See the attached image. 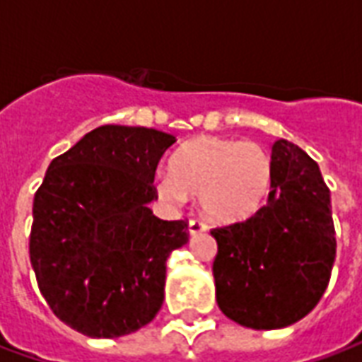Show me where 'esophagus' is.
I'll return each instance as SVG.
<instances>
[{
  "instance_id": "esophagus-1",
  "label": "esophagus",
  "mask_w": 362,
  "mask_h": 362,
  "mask_svg": "<svg viewBox=\"0 0 362 362\" xmlns=\"http://www.w3.org/2000/svg\"><path fill=\"white\" fill-rule=\"evenodd\" d=\"M188 230H189V235H192V236L202 235V233H205V230H207V225H205L204 221L192 219L188 223Z\"/></svg>"
}]
</instances>
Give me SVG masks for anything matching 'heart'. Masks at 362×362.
Segmentation results:
<instances>
[{"instance_id": "heart-1", "label": "heart", "mask_w": 362, "mask_h": 362, "mask_svg": "<svg viewBox=\"0 0 362 362\" xmlns=\"http://www.w3.org/2000/svg\"><path fill=\"white\" fill-rule=\"evenodd\" d=\"M170 170L155 176L158 196L174 205L197 196L202 211L219 223H238L262 211L275 180L272 151L240 137H197L174 153Z\"/></svg>"}]
</instances>
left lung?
<instances>
[{
    "mask_svg": "<svg viewBox=\"0 0 362 362\" xmlns=\"http://www.w3.org/2000/svg\"><path fill=\"white\" fill-rule=\"evenodd\" d=\"M273 192L254 217L213 228L217 304L252 329L291 326L318 304L335 259L329 189L298 145L279 139Z\"/></svg>",
    "mask_w": 362,
    "mask_h": 362,
    "instance_id": "obj_1",
    "label": "left lung"
}]
</instances>
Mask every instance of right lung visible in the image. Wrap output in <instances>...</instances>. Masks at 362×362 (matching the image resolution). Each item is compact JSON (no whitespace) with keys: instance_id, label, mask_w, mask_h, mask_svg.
<instances>
[{"instance_id":"add662e5","label":"right lung","mask_w":362,"mask_h":362,"mask_svg":"<svg viewBox=\"0 0 362 362\" xmlns=\"http://www.w3.org/2000/svg\"><path fill=\"white\" fill-rule=\"evenodd\" d=\"M174 141L151 127H96L52 160L36 189L30 264L52 312L79 334L127 335L163 306L166 259L188 243L186 221L149 209Z\"/></svg>"}]
</instances>
